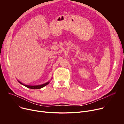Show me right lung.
Instances as JSON below:
<instances>
[{"instance_id": "right-lung-1", "label": "right lung", "mask_w": 124, "mask_h": 124, "mask_svg": "<svg viewBox=\"0 0 124 124\" xmlns=\"http://www.w3.org/2000/svg\"><path fill=\"white\" fill-rule=\"evenodd\" d=\"M52 79V78H51ZM17 81H18V82L21 83V84L23 85V86L28 88H30V89H41V88H43L44 87H45V86L47 85L49 82H50V81H47V82L46 83H45L44 84H41V85H27V84H25L23 83H22V82H21L20 81L17 80Z\"/></svg>"}]
</instances>
